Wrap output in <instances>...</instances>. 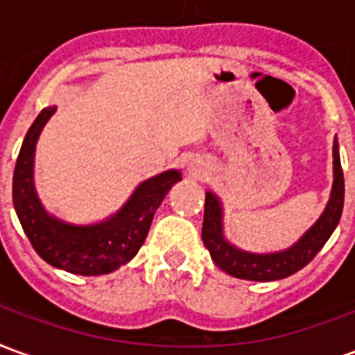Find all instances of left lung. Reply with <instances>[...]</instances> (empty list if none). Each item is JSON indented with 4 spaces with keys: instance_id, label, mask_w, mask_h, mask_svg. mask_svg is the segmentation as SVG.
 <instances>
[{
    "instance_id": "obj_1",
    "label": "left lung",
    "mask_w": 355,
    "mask_h": 355,
    "mask_svg": "<svg viewBox=\"0 0 355 355\" xmlns=\"http://www.w3.org/2000/svg\"><path fill=\"white\" fill-rule=\"evenodd\" d=\"M333 190L323 215L295 245L277 253H249L232 245L223 234V203L213 192L205 193L201 239L209 249L213 262L226 274L249 282H275L304 268L327 243L343 215L344 177L336 140L333 144Z\"/></svg>"
}]
</instances>
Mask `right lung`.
<instances>
[{"instance_id":"obj_1","label":"right lung","mask_w":355,"mask_h":355,"mask_svg":"<svg viewBox=\"0 0 355 355\" xmlns=\"http://www.w3.org/2000/svg\"><path fill=\"white\" fill-rule=\"evenodd\" d=\"M57 106L40 112L28 129L12 175V203L35 253L51 266L78 275L110 274L131 261L144 243L154 213L180 171H163L137 186L116 215L96 224H70L45 211L34 186V154Z\"/></svg>"}]
</instances>
